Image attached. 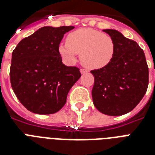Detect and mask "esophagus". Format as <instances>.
<instances>
[{"label": "esophagus", "mask_w": 155, "mask_h": 155, "mask_svg": "<svg viewBox=\"0 0 155 155\" xmlns=\"http://www.w3.org/2000/svg\"><path fill=\"white\" fill-rule=\"evenodd\" d=\"M87 72V70H86V69H84V68H81V69H80V73H81V74H84V73Z\"/></svg>", "instance_id": "34e87169"}]
</instances>
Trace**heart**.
I'll list each match as a JSON object with an SVG mask.
<instances>
[{"label": "heart", "instance_id": "b5f03b06", "mask_svg": "<svg viewBox=\"0 0 155 155\" xmlns=\"http://www.w3.org/2000/svg\"><path fill=\"white\" fill-rule=\"evenodd\" d=\"M115 43L109 35L93 29H79L70 33L67 42L58 45V52L68 63H74L80 54L81 63L89 69H99L110 63Z\"/></svg>", "mask_w": 155, "mask_h": 155}]
</instances>
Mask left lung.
Wrapping results in <instances>:
<instances>
[{
  "label": "left lung",
  "instance_id": "1",
  "mask_svg": "<svg viewBox=\"0 0 155 155\" xmlns=\"http://www.w3.org/2000/svg\"><path fill=\"white\" fill-rule=\"evenodd\" d=\"M115 43V51L108 65L91 71L94 76L92 90L95 107L108 116L132 111L146 94L149 70L144 51L137 42L116 30H103Z\"/></svg>",
  "mask_w": 155,
  "mask_h": 155
}]
</instances>
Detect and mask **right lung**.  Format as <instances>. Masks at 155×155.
Listing matches in <instances>:
<instances>
[{
	"label": "right lung",
	"mask_w": 155,
	"mask_h": 155,
	"mask_svg": "<svg viewBox=\"0 0 155 155\" xmlns=\"http://www.w3.org/2000/svg\"><path fill=\"white\" fill-rule=\"evenodd\" d=\"M74 28H40L23 38L12 53L11 86L19 101L30 112L57 113L81 76L79 68L63 64L58 52L63 35Z\"/></svg>",
	"instance_id": "obj_1"
}]
</instances>
